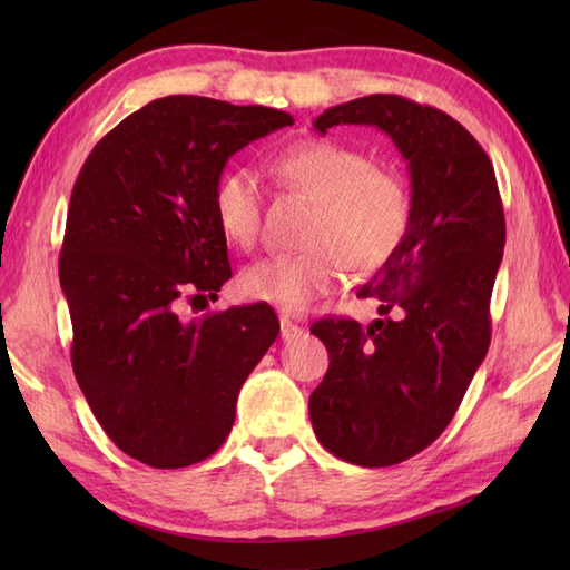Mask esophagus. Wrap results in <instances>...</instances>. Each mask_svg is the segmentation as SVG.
<instances>
[{
    "mask_svg": "<svg viewBox=\"0 0 570 570\" xmlns=\"http://www.w3.org/2000/svg\"><path fill=\"white\" fill-rule=\"evenodd\" d=\"M306 331L301 328V325H296L294 321L288 318H282V341H298L301 335H304Z\"/></svg>",
    "mask_w": 570,
    "mask_h": 570,
    "instance_id": "obj_1",
    "label": "esophagus"
}]
</instances>
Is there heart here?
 <instances>
[{"label": "heart", "mask_w": 570, "mask_h": 570, "mask_svg": "<svg viewBox=\"0 0 570 570\" xmlns=\"http://www.w3.org/2000/svg\"><path fill=\"white\" fill-rule=\"evenodd\" d=\"M286 186L316 203L304 252L266 257L242 274V294L296 313L331 294L345 269L370 274L394 257L411 227V196L404 178L374 166L365 151L331 139H306L274 161ZM213 210L225 237L249 249L262 229L257 176L237 166L217 178Z\"/></svg>", "instance_id": "1"}]
</instances>
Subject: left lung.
Segmentation results:
<instances>
[{
  "mask_svg": "<svg viewBox=\"0 0 570 570\" xmlns=\"http://www.w3.org/2000/svg\"><path fill=\"white\" fill-rule=\"evenodd\" d=\"M372 125L409 161L411 227L360 288L380 298L370 328L328 316L311 325L331 365L308 399L325 451L362 468L421 453L445 431L490 347V296L504 249L492 161L451 115L402 95L325 110L313 127Z\"/></svg>",
  "mask_w": 570,
  "mask_h": 570,
  "instance_id": "left-lung-1",
  "label": "left lung"
}]
</instances>
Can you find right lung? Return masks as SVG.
Returning <instances> with one entry per match:
<instances>
[{
	"instance_id": "1",
	"label": "right lung",
	"mask_w": 570,
	"mask_h": 570,
	"mask_svg": "<svg viewBox=\"0 0 570 570\" xmlns=\"http://www.w3.org/2000/svg\"><path fill=\"white\" fill-rule=\"evenodd\" d=\"M294 117L262 105L168 95L95 144L70 193L60 286L70 362L95 419L144 465L213 455L242 384L278 335L272 306L180 321L233 276L213 188L229 156Z\"/></svg>"
}]
</instances>
